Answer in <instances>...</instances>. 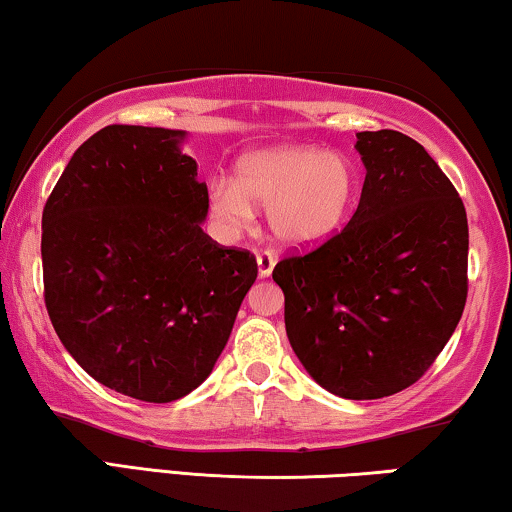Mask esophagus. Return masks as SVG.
Listing matches in <instances>:
<instances>
[{
    "instance_id": "esophagus-1",
    "label": "esophagus",
    "mask_w": 512,
    "mask_h": 512,
    "mask_svg": "<svg viewBox=\"0 0 512 512\" xmlns=\"http://www.w3.org/2000/svg\"><path fill=\"white\" fill-rule=\"evenodd\" d=\"M273 266H276V257H273L271 253H259L257 255V273L259 278H269Z\"/></svg>"
}]
</instances>
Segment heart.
I'll use <instances>...</instances> for the list:
<instances>
[{
    "label": "heart",
    "instance_id": "b5f03b06",
    "mask_svg": "<svg viewBox=\"0 0 512 512\" xmlns=\"http://www.w3.org/2000/svg\"><path fill=\"white\" fill-rule=\"evenodd\" d=\"M356 172L345 156L310 144H280L236 160L234 181L209 186V213L218 232L234 236L266 209L273 239L310 248L338 232L352 209Z\"/></svg>",
    "mask_w": 512,
    "mask_h": 512
}]
</instances>
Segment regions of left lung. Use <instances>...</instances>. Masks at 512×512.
I'll return each mask as SVG.
<instances>
[{
  "mask_svg": "<svg viewBox=\"0 0 512 512\" xmlns=\"http://www.w3.org/2000/svg\"><path fill=\"white\" fill-rule=\"evenodd\" d=\"M361 202L342 230L285 257L289 345L333 395L377 400L425 375L467 303L469 225L432 156L398 131L356 133Z\"/></svg>",
  "mask_w": 512,
  "mask_h": 512,
  "instance_id": "1",
  "label": "left lung"
}]
</instances>
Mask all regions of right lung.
Instances as JSON below:
<instances>
[{
    "mask_svg": "<svg viewBox=\"0 0 512 512\" xmlns=\"http://www.w3.org/2000/svg\"><path fill=\"white\" fill-rule=\"evenodd\" d=\"M186 131L112 124L68 160L43 209L45 308L87 375L172 402L211 375L257 278L202 232L207 183Z\"/></svg>",
    "mask_w": 512,
    "mask_h": 512,
    "instance_id": "add662e5",
    "label": "right lung"
}]
</instances>
